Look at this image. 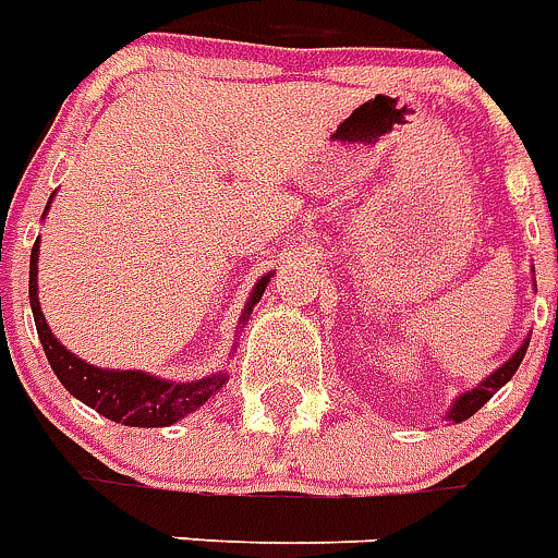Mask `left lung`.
<instances>
[{"label":"left lung","instance_id":"1","mask_svg":"<svg viewBox=\"0 0 558 558\" xmlns=\"http://www.w3.org/2000/svg\"><path fill=\"white\" fill-rule=\"evenodd\" d=\"M527 345H530V340L521 342V349L515 351V354H512L510 360H507V363L501 365V368H496V372L489 374L487 380L478 383V386H475V389H472V391H463L461 398H456V403L449 405L447 421L461 423V421H466V417H472V414L478 412L481 405L487 403V400L493 398V395H496V391L501 389V386H505L507 380H510L512 374L519 372L521 360H524V354H527Z\"/></svg>","mask_w":558,"mask_h":558}]
</instances>
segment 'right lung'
<instances>
[{"label":"right lung","instance_id":"right-lung-1","mask_svg":"<svg viewBox=\"0 0 558 558\" xmlns=\"http://www.w3.org/2000/svg\"><path fill=\"white\" fill-rule=\"evenodd\" d=\"M51 204V202H48ZM48 209V207H46ZM39 239L31 251V276H28V296H31V311H34V323H37L39 342H43V351H46L48 363H51L57 380L65 386V389L74 395L77 400H83L86 405L97 409L102 417H109L114 423H123V426H144V429H153V426H172L175 421L186 417L195 409H202L213 395H216L221 386L227 383L225 372L209 374L202 380L193 383H172L160 380L146 372H114V368H97V365L80 360V356L71 354L65 345H62L57 337L48 328L46 316H43V307H39ZM270 276H262L253 288L251 300L244 305L242 323H247L253 305L262 300Z\"/></svg>","mask_w":558,"mask_h":558}]
</instances>
